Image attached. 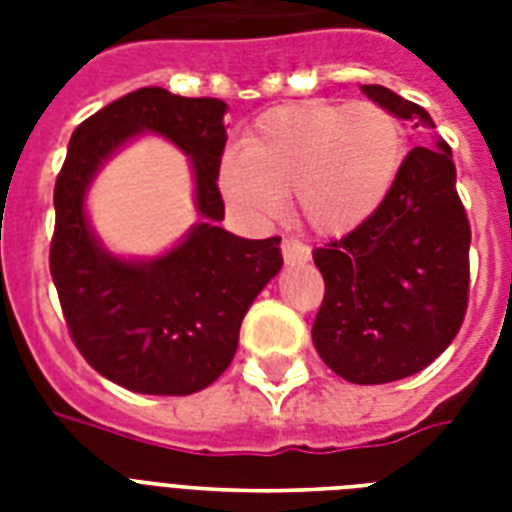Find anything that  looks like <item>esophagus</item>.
Masks as SVG:
<instances>
[{"mask_svg":"<svg viewBox=\"0 0 512 512\" xmlns=\"http://www.w3.org/2000/svg\"><path fill=\"white\" fill-rule=\"evenodd\" d=\"M281 255L287 263H305L311 260V249L297 239H281Z\"/></svg>","mask_w":512,"mask_h":512,"instance_id":"obj_1","label":"esophagus"}]
</instances>
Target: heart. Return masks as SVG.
I'll list each match as a JSON object with an SVG mask.
<instances>
[{
	"label": "heart",
	"mask_w": 512,
	"mask_h": 512,
	"mask_svg": "<svg viewBox=\"0 0 512 512\" xmlns=\"http://www.w3.org/2000/svg\"><path fill=\"white\" fill-rule=\"evenodd\" d=\"M406 156L404 127L388 108L358 100H305L265 111L220 159L225 201L268 220L295 193L300 223L321 236L364 225L393 191Z\"/></svg>",
	"instance_id": "heart-1"
}]
</instances>
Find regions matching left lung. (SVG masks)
I'll return each mask as SVG.
<instances>
[{"instance_id":"obj_1","label":"left lung","mask_w":512,"mask_h":512,"mask_svg":"<svg viewBox=\"0 0 512 512\" xmlns=\"http://www.w3.org/2000/svg\"><path fill=\"white\" fill-rule=\"evenodd\" d=\"M364 92L390 114H430L388 87ZM404 159L393 191L364 225L313 249L324 300L313 321L321 361L356 385L404 380L436 361L468 311L470 223L444 140Z\"/></svg>"}]
</instances>
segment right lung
<instances>
[{
    "instance_id": "obj_1",
    "label": "right lung",
    "mask_w": 512,
    "mask_h": 512,
    "mask_svg": "<svg viewBox=\"0 0 512 512\" xmlns=\"http://www.w3.org/2000/svg\"><path fill=\"white\" fill-rule=\"evenodd\" d=\"M225 103L140 87L84 119L55 180L50 273L71 340L106 380L148 396H188L228 369L244 313L281 271L279 236L241 239L220 228L217 170ZM159 131L192 156L205 223L151 264L99 249L83 191L100 163L138 131Z\"/></svg>"
}]
</instances>
